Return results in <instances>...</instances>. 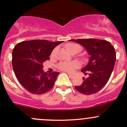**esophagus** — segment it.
Instances as JSON below:
<instances>
[{
  "label": "esophagus",
  "mask_w": 127,
  "mask_h": 127,
  "mask_svg": "<svg viewBox=\"0 0 127 127\" xmlns=\"http://www.w3.org/2000/svg\"><path fill=\"white\" fill-rule=\"evenodd\" d=\"M68 75L69 77L71 79H73V78L74 77V75H72V74H68Z\"/></svg>",
  "instance_id": "esophagus-1"
}]
</instances>
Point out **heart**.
<instances>
[{"label": "heart", "instance_id": "heart-1", "mask_svg": "<svg viewBox=\"0 0 127 127\" xmlns=\"http://www.w3.org/2000/svg\"><path fill=\"white\" fill-rule=\"evenodd\" d=\"M74 48H78L80 49V47L79 45L74 44V43H71L69 44L67 46L66 48H67V51L70 50ZM79 66V64L78 63L75 62V61H71V62H61L58 64V67L60 69L62 70V71H64L68 72H72L74 71V70L75 68L78 67Z\"/></svg>", "mask_w": 127, "mask_h": 127}]
</instances>
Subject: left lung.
Returning <instances> with one entry per match:
<instances>
[{"mask_svg": "<svg viewBox=\"0 0 127 127\" xmlns=\"http://www.w3.org/2000/svg\"><path fill=\"white\" fill-rule=\"evenodd\" d=\"M84 47L90 55L87 64L82 72L88 77H83V82L75 88L84 95L94 94L99 92L108 82L113 71L116 60L115 48L109 42L96 39H72Z\"/></svg>", "mask_w": 127, "mask_h": 127, "instance_id": "1", "label": "left lung"}]
</instances>
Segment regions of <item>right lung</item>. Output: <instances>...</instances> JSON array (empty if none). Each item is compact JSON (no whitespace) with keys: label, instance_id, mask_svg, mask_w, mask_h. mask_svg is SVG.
I'll list each match as a JSON object with an SVG mask.
<instances>
[{"label":"right lung","instance_id":"obj_1","mask_svg":"<svg viewBox=\"0 0 127 127\" xmlns=\"http://www.w3.org/2000/svg\"><path fill=\"white\" fill-rule=\"evenodd\" d=\"M63 42L32 40L15 46L12 52L13 71L19 82L28 92L40 95L53 87L60 72H45L43 63L50 60L53 50Z\"/></svg>","mask_w":127,"mask_h":127}]
</instances>
